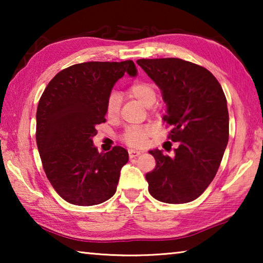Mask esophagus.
<instances>
[{
    "label": "esophagus",
    "mask_w": 263,
    "mask_h": 263,
    "mask_svg": "<svg viewBox=\"0 0 263 263\" xmlns=\"http://www.w3.org/2000/svg\"><path fill=\"white\" fill-rule=\"evenodd\" d=\"M140 151H136V149H128V155H130V158H136L138 155H140Z\"/></svg>",
    "instance_id": "1"
}]
</instances>
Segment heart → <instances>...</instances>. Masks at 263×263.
<instances>
[{
	"instance_id": "heart-1",
	"label": "heart",
	"mask_w": 263,
	"mask_h": 263,
	"mask_svg": "<svg viewBox=\"0 0 263 263\" xmlns=\"http://www.w3.org/2000/svg\"><path fill=\"white\" fill-rule=\"evenodd\" d=\"M128 94L136 100L141 102L142 104L158 108L159 103L157 101V90L152 83L147 81H136L128 87ZM119 100L116 95H111L106 102V115L110 118H115L118 115ZM153 128L149 125H135L128 126L124 131L122 139L130 147H141L144 146L149 137L152 136Z\"/></svg>"
}]
</instances>
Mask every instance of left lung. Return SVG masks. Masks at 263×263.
Wrapping results in <instances>:
<instances>
[{
    "mask_svg": "<svg viewBox=\"0 0 263 263\" xmlns=\"http://www.w3.org/2000/svg\"><path fill=\"white\" fill-rule=\"evenodd\" d=\"M167 104V138L177 142L174 157L149 151L157 166L146 174L155 199L182 204L199 197L220 166L229 141V110L220 83L202 66L179 59H139Z\"/></svg>",
    "mask_w": 263,
    "mask_h": 263,
    "instance_id": "8db88e82",
    "label": "left lung"
}]
</instances>
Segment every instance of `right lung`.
<instances>
[{
	"label": "right lung",
	"mask_w": 263,
	"mask_h": 263,
	"mask_svg": "<svg viewBox=\"0 0 263 263\" xmlns=\"http://www.w3.org/2000/svg\"><path fill=\"white\" fill-rule=\"evenodd\" d=\"M136 75L132 60L90 61L58 73L37 108L35 140L44 172L66 202L90 206L112 197L128 153L121 146L99 153L91 138L105 123L106 102L124 73Z\"/></svg>",
	"instance_id": "obj_1"
}]
</instances>
